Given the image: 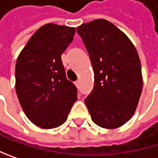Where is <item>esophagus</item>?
<instances>
[{"label":"esophagus","mask_w":158,"mask_h":158,"mask_svg":"<svg viewBox=\"0 0 158 158\" xmlns=\"http://www.w3.org/2000/svg\"><path fill=\"white\" fill-rule=\"evenodd\" d=\"M79 85H80V81L78 80V81L75 82V85H76V86H79Z\"/></svg>","instance_id":"esophagus-1"}]
</instances>
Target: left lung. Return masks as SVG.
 I'll list each match as a JSON object with an SVG mask.
<instances>
[{
	"label": "left lung",
	"mask_w": 158,
	"mask_h": 158,
	"mask_svg": "<svg viewBox=\"0 0 158 158\" xmlns=\"http://www.w3.org/2000/svg\"><path fill=\"white\" fill-rule=\"evenodd\" d=\"M94 70V88L85 99L97 125L115 129L134 115L142 91L138 52L127 35L106 19L77 28Z\"/></svg>",
	"instance_id": "1"
}]
</instances>
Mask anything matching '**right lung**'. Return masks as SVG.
I'll return each mask as SVG.
<instances>
[{"label": "right lung", "mask_w": 158, "mask_h": 158, "mask_svg": "<svg viewBox=\"0 0 158 158\" xmlns=\"http://www.w3.org/2000/svg\"><path fill=\"white\" fill-rule=\"evenodd\" d=\"M75 28L48 23L29 39L17 59L16 92L28 119L44 129L63 124L77 100V89L66 77L61 54Z\"/></svg>", "instance_id": "right-lung-1"}]
</instances>
